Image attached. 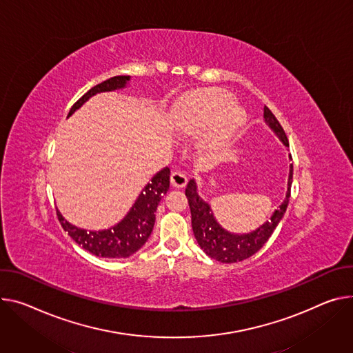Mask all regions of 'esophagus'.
<instances>
[{
	"mask_svg": "<svg viewBox=\"0 0 353 353\" xmlns=\"http://www.w3.org/2000/svg\"><path fill=\"white\" fill-rule=\"evenodd\" d=\"M170 183L173 187L176 188H183L185 184H187V176L184 172H180V170H174L170 174Z\"/></svg>",
	"mask_w": 353,
	"mask_h": 353,
	"instance_id": "34e87169",
	"label": "esophagus"
}]
</instances>
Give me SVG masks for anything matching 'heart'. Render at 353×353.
Listing matches in <instances>:
<instances>
[{"label":"heart","instance_id":"heart-1","mask_svg":"<svg viewBox=\"0 0 353 353\" xmlns=\"http://www.w3.org/2000/svg\"><path fill=\"white\" fill-rule=\"evenodd\" d=\"M246 111L225 90L208 88L190 94L172 117V130L179 137H194L205 130L210 148L228 145L246 122Z\"/></svg>","mask_w":353,"mask_h":353}]
</instances>
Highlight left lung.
<instances>
[{"instance_id": "8db88e82", "label": "left lung", "mask_w": 353, "mask_h": 353, "mask_svg": "<svg viewBox=\"0 0 353 353\" xmlns=\"http://www.w3.org/2000/svg\"><path fill=\"white\" fill-rule=\"evenodd\" d=\"M263 118L265 123L280 139V142L284 146H288V141L281 125L268 107L263 110ZM288 157L292 159V156ZM292 181L293 165H290V170H288L285 197L277 210H274L272 216L263 222L262 225L248 234H234L221 227V223L216 221L211 210V205L200 197L196 180L191 179L185 187V197L191 211V227H193V232L200 248L211 259H215L221 263H236L250 258L252 254H254L268 242L279 225V222L281 221L288 205V199H290Z\"/></svg>"}]
</instances>
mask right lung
<instances>
[{"label":"right lung","mask_w":353,"mask_h":353,"mask_svg":"<svg viewBox=\"0 0 353 353\" xmlns=\"http://www.w3.org/2000/svg\"><path fill=\"white\" fill-rule=\"evenodd\" d=\"M131 81V76H115L101 84L88 90L83 97L72 107L69 117H72L79 108H81L91 97L101 92H111L117 90H123ZM170 185V169L163 168L159 170L150 181L143 187L141 194L135 200L131 210L126 215L108 230L88 231L79 228L69 222L61 212L57 210V216L65 230L76 243L83 246L85 250L101 258H128L139 250L152 234L156 210L168 193Z\"/></svg>","instance_id":"right-lung-1"}]
</instances>
